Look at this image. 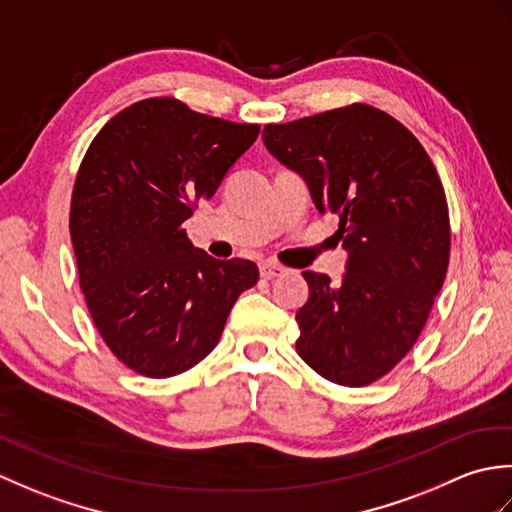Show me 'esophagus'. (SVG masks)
Listing matches in <instances>:
<instances>
[{
	"label": "esophagus",
	"instance_id": "1",
	"mask_svg": "<svg viewBox=\"0 0 512 512\" xmlns=\"http://www.w3.org/2000/svg\"><path fill=\"white\" fill-rule=\"evenodd\" d=\"M286 273L284 266L279 264H273V262H264L262 266H259V275H262L264 279H275V277H281Z\"/></svg>",
	"mask_w": 512,
	"mask_h": 512
}]
</instances>
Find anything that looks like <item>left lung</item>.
<instances>
[{"label":"left lung","mask_w":512,"mask_h":512,"mask_svg":"<svg viewBox=\"0 0 512 512\" xmlns=\"http://www.w3.org/2000/svg\"><path fill=\"white\" fill-rule=\"evenodd\" d=\"M270 154L306 178L321 213L339 215L350 253L339 286L306 270L297 354L319 376L365 387L418 341L449 268L442 180L420 140L372 105L266 125Z\"/></svg>","instance_id":"left-lung-1"}]
</instances>
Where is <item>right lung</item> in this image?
Segmentation results:
<instances>
[{
  "instance_id": "right-lung-1",
  "label": "right lung",
  "mask_w": 512,
  "mask_h": 512,
  "mask_svg": "<svg viewBox=\"0 0 512 512\" xmlns=\"http://www.w3.org/2000/svg\"><path fill=\"white\" fill-rule=\"evenodd\" d=\"M257 136L259 125L154 96L110 118L85 151L70 204L79 284L105 345L140 376L198 365L257 284L253 262L209 257L182 226Z\"/></svg>"
}]
</instances>
